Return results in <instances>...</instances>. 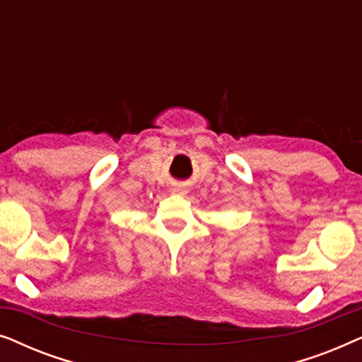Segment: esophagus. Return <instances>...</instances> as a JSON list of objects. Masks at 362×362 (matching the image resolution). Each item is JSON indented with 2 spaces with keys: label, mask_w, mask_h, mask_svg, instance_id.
I'll use <instances>...</instances> for the list:
<instances>
[{
  "label": "esophagus",
  "mask_w": 362,
  "mask_h": 362,
  "mask_svg": "<svg viewBox=\"0 0 362 362\" xmlns=\"http://www.w3.org/2000/svg\"><path fill=\"white\" fill-rule=\"evenodd\" d=\"M171 191L175 192V194H185V187L182 186H173Z\"/></svg>",
  "instance_id": "1"
}]
</instances>
